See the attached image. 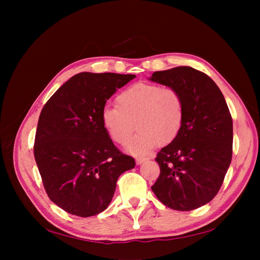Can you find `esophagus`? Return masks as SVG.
<instances>
[{"label":"esophagus","mask_w":260,"mask_h":260,"mask_svg":"<svg viewBox=\"0 0 260 260\" xmlns=\"http://www.w3.org/2000/svg\"><path fill=\"white\" fill-rule=\"evenodd\" d=\"M148 159H149V158H146V157H137L136 161H137L138 165H141V164H143V162L147 161Z\"/></svg>","instance_id":"1"}]
</instances>
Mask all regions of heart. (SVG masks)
I'll return each instance as SVG.
<instances>
[{
  "mask_svg": "<svg viewBox=\"0 0 260 260\" xmlns=\"http://www.w3.org/2000/svg\"><path fill=\"white\" fill-rule=\"evenodd\" d=\"M184 103L181 94L172 88L155 83H135L121 90L116 105L102 111V124L115 143L125 145L135 124L138 133L128 151L144 155L158 145L175 141L184 123Z\"/></svg>",
  "mask_w": 260,
  "mask_h": 260,
  "instance_id": "obj_1",
  "label": "heart"
}]
</instances>
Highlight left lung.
I'll list each match as a JSON object with an SVG mask.
<instances>
[{
    "label": "left lung",
    "instance_id": "left-lung-1",
    "mask_svg": "<svg viewBox=\"0 0 260 260\" xmlns=\"http://www.w3.org/2000/svg\"><path fill=\"white\" fill-rule=\"evenodd\" d=\"M151 80L176 89L185 109L180 135L157 153L160 174L152 191L171 209H196L217 195L231 164L230 111L211 78L192 67L155 72Z\"/></svg>",
    "mask_w": 260,
    "mask_h": 260
}]
</instances>
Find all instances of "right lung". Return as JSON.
Masks as SVG:
<instances>
[{"label":"right lung","mask_w":260,"mask_h":260,"mask_svg":"<svg viewBox=\"0 0 260 260\" xmlns=\"http://www.w3.org/2000/svg\"><path fill=\"white\" fill-rule=\"evenodd\" d=\"M135 75L80 73L62 84L39 117L35 159L50 200L69 214L91 217L112 202L117 180L135 168L102 124L106 101Z\"/></svg>","instance_id":"1"}]
</instances>
